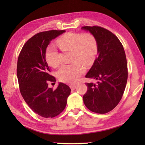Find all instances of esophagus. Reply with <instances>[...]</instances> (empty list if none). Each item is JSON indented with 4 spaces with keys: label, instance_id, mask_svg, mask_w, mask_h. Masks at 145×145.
Returning <instances> with one entry per match:
<instances>
[{
    "label": "esophagus",
    "instance_id": "34e87169",
    "mask_svg": "<svg viewBox=\"0 0 145 145\" xmlns=\"http://www.w3.org/2000/svg\"><path fill=\"white\" fill-rule=\"evenodd\" d=\"M70 87L71 89H72V90H74L76 88V87H77V86H76V85H70Z\"/></svg>",
    "mask_w": 145,
    "mask_h": 145
}]
</instances>
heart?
Returning a JSON list of instances; mask_svg holds the SVG:
<instances>
[{"label":"heart","instance_id":"obj_1","mask_svg":"<svg viewBox=\"0 0 145 145\" xmlns=\"http://www.w3.org/2000/svg\"><path fill=\"white\" fill-rule=\"evenodd\" d=\"M57 43L62 50L72 51L71 61L75 62L62 66L57 72V77L64 82H76L85 72L84 67L80 63L88 67L94 62L98 51L96 39L91 34L69 33L59 38ZM45 57L52 67H57L60 64V53L52 44L46 48Z\"/></svg>","mask_w":145,"mask_h":145}]
</instances>
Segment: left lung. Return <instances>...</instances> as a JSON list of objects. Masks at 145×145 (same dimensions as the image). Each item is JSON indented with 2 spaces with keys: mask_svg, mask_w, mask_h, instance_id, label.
Listing matches in <instances>:
<instances>
[{
  "mask_svg": "<svg viewBox=\"0 0 145 145\" xmlns=\"http://www.w3.org/2000/svg\"><path fill=\"white\" fill-rule=\"evenodd\" d=\"M98 44V57L86 75L98 80L97 84L86 83L88 91L83 96L86 106L91 111L105 114L118 104L127 84L128 71L122 44L111 32L98 26H85Z\"/></svg>",
  "mask_w": 145,
  "mask_h": 145,
  "instance_id": "1",
  "label": "left lung"
}]
</instances>
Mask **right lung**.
I'll list each match as a JSON object with an SVG mask.
<instances>
[{
    "instance_id": "right-lung-1",
    "label": "right lung",
    "mask_w": 145,
    "mask_h": 145,
    "mask_svg": "<svg viewBox=\"0 0 145 145\" xmlns=\"http://www.w3.org/2000/svg\"><path fill=\"white\" fill-rule=\"evenodd\" d=\"M65 32L52 30L35 34L24 45L18 59L16 72L22 96L35 113L46 118L63 111L71 92L62 82L55 90L48 86V81L56 80L50 75L46 49L51 41Z\"/></svg>"
}]
</instances>
